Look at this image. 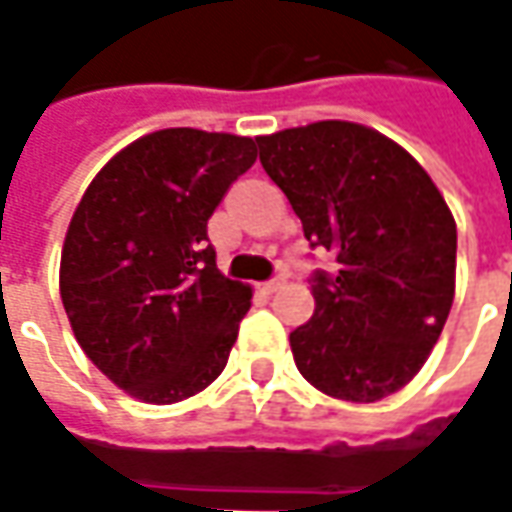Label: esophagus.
Segmentation results:
<instances>
[{"instance_id": "obj_1", "label": "esophagus", "mask_w": 512, "mask_h": 512, "mask_svg": "<svg viewBox=\"0 0 512 512\" xmlns=\"http://www.w3.org/2000/svg\"><path fill=\"white\" fill-rule=\"evenodd\" d=\"M283 286H286V280H283V277H274L269 283H263V291H266V294H274V291H280Z\"/></svg>"}]
</instances>
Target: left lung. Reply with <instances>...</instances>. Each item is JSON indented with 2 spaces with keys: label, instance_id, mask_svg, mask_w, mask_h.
Here are the masks:
<instances>
[{
  "label": "left lung",
  "instance_id": "left-lung-1",
  "mask_svg": "<svg viewBox=\"0 0 512 512\" xmlns=\"http://www.w3.org/2000/svg\"><path fill=\"white\" fill-rule=\"evenodd\" d=\"M260 164L311 246L314 317L289 334L300 374L345 402L397 394L431 357L456 294V221L431 175L397 141L354 121L257 135Z\"/></svg>",
  "mask_w": 512,
  "mask_h": 512
}]
</instances>
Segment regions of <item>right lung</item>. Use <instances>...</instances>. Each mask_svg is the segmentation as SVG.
Listing matches in <instances>:
<instances>
[{
    "mask_svg": "<svg viewBox=\"0 0 512 512\" xmlns=\"http://www.w3.org/2000/svg\"><path fill=\"white\" fill-rule=\"evenodd\" d=\"M255 161V138L169 127L115 152L81 195L59 291L81 351L130 397L172 405L226 368L252 289L215 266L206 221Z\"/></svg>",
    "mask_w": 512,
    "mask_h": 512,
    "instance_id": "obj_1",
    "label": "right lung"
}]
</instances>
